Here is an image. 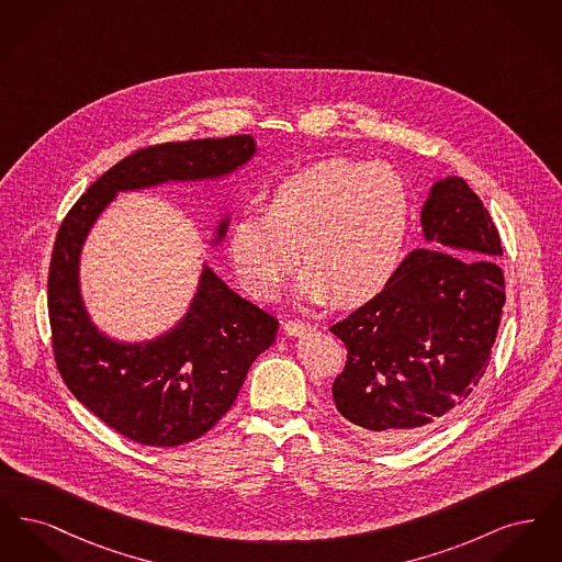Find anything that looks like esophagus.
<instances>
[{
    "instance_id": "1",
    "label": "esophagus",
    "mask_w": 562,
    "mask_h": 562,
    "mask_svg": "<svg viewBox=\"0 0 562 562\" xmlns=\"http://www.w3.org/2000/svg\"><path fill=\"white\" fill-rule=\"evenodd\" d=\"M284 330H286V335H291V337H301V335H305V333L312 330V324L294 318V321L284 322Z\"/></svg>"
}]
</instances>
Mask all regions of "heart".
<instances>
[{
    "label": "heart",
    "instance_id": "obj_1",
    "mask_svg": "<svg viewBox=\"0 0 562 562\" xmlns=\"http://www.w3.org/2000/svg\"><path fill=\"white\" fill-rule=\"evenodd\" d=\"M411 227V193L383 161H318L284 177L266 214H241L227 250L241 289L269 301L301 263V293L314 303L335 294L360 305L401 268Z\"/></svg>",
    "mask_w": 562,
    "mask_h": 562
}]
</instances>
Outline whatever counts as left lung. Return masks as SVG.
Segmentation results:
<instances>
[{"mask_svg": "<svg viewBox=\"0 0 562 562\" xmlns=\"http://www.w3.org/2000/svg\"><path fill=\"white\" fill-rule=\"evenodd\" d=\"M422 225L428 248L413 250L381 293L330 326L348 349L335 406L383 445L419 440L468 401L506 303L499 232L463 179L434 183Z\"/></svg>", "mask_w": 562, "mask_h": 562, "instance_id": "8db88e82", "label": "left lung"}]
</instances>
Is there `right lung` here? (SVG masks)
<instances>
[{
  "mask_svg": "<svg viewBox=\"0 0 562 562\" xmlns=\"http://www.w3.org/2000/svg\"><path fill=\"white\" fill-rule=\"evenodd\" d=\"M255 151L250 134L143 147L99 177L58 227L48 271L56 369L86 408L138 445L179 447L213 428L232 408L252 360L273 344L278 321L204 268L175 328L145 344L111 341L81 303V244L117 191L216 179ZM225 232L227 218L216 236Z\"/></svg>",
  "mask_w": 562,
  "mask_h": 562,
  "instance_id": "1",
  "label": "right lung"
}]
</instances>
